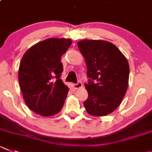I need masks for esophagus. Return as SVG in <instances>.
Listing matches in <instances>:
<instances>
[{
	"mask_svg": "<svg viewBox=\"0 0 152 152\" xmlns=\"http://www.w3.org/2000/svg\"><path fill=\"white\" fill-rule=\"evenodd\" d=\"M73 87L75 88V89H80V88L83 87V84H82L81 82H77V83H75V84L73 85Z\"/></svg>",
	"mask_w": 152,
	"mask_h": 152,
	"instance_id": "34e87169",
	"label": "esophagus"
}]
</instances>
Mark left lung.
Returning a JSON list of instances; mask_svg holds the SVG:
<instances>
[{
  "mask_svg": "<svg viewBox=\"0 0 152 152\" xmlns=\"http://www.w3.org/2000/svg\"><path fill=\"white\" fill-rule=\"evenodd\" d=\"M77 46L90 78L84 83L88 98L83 105L91 115L110 114L122 103L128 89V60L115 45L107 41L83 39Z\"/></svg>",
  "mask_w": 152,
  "mask_h": 152,
  "instance_id": "obj_1",
  "label": "left lung"
}]
</instances>
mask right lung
I'll list each match as a JSON object with an SVG mask.
<instances>
[{
	"instance_id": "right-lung-1",
	"label": "right lung",
	"mask_w": 152,
	"mask_h": 152,
	"mask_svg": "<svg viewBox=\"0 0 152 152\" xmlns=\"http://www.w3.org/2000/svg\"><path fill=\"white\" fill-rule=\"evenodd\" d=\"M70 39L50 38L30 47L23 55L18 82L26 105L42 116H51L63 108L69 88L60 79L61 57Z\"/></svg>"
}]
</instances>
